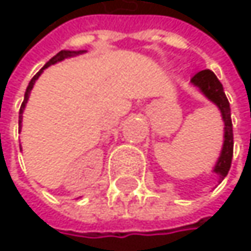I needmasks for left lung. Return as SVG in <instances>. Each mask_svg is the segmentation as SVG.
I'll use <instances>...</instances> for the list:
<instances>
[{
    "mask_svg": "<svg viewBox=\"0 0 251 251\" xmlns=\"http://www.w3.org/2000/svg\"><path fill=\"white\" fill-rule=\"evenodd\" d=\"M191 84L199 89V92L206 99H209L221 113V119L225 123V140L221 153L214 166V173L218 175L220 180H223L230 169L232 156H233V131H232V119H230V105L225 95L223 85L215 76L212 71H201L191 78Z\"/></svg>",
    "mask_w": 251,
    "mask_h": 251,
    "instance_id": "8db88e82",
    "label": "left lung"
}]
</instances>
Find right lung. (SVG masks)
<instances>
[{
  "mask_svg": "<svg viewBox=\"0 0 251 251\" xmlns=\"http://www.w3.org/2000/svg\"><path fill=\"white\" fill-rule=\"evenodd\" d=\"M84 52H87V51H69V50H63V51H60L57 55H54L50 61H48L42 69L31 78V81H30V84H28V87H26V90H25V96H24V102H22V105H21V110H19V128H22V114H24V110H25V107H26V102H28V99H30V93H31V90H33V87H34V84H36V81L39 79V76L42 75V72L46 69V67H50L51 64H55V63H58V61H63L64 58H71V57H76V55H81V54H84ZM21 151H22V148H21Z\"/></svg>",
  "mask_w": 251,
  "mask_h": 251,
  "instance_id": "right-lung-1",
  "label": "right lung"
}]
</instances>
